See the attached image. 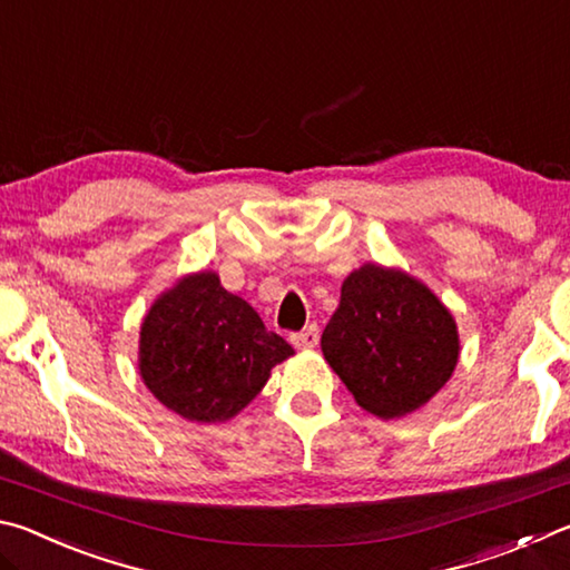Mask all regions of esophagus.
I'll return each mask as SVG.
<instances>
[{"label":"esophagus","instance_id":"34e87169","mask_svg":"<svg viewBox=\"0 0 570 570\" xmlns=\"http://www.w3.org/2000/svg\"><path fill=\"white\" fill-rule=\"evenodd\" d=\"M288 340H292L296 350H314V346L320 344V330H316V326H308V330L292 334Z\"/></svg>","mask_w":570,"mask_h":570}]
</instances>
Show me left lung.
Masks as SVG:
<instances>
[{
  "instance_id": "1",
  "label": "left lung",
  "mask_w": 570,
  "mask_h": 570,
  "mask_svg": "<svg viewBox=\"0 0 570 570\" xmlns=\"http://www.w3.org/2000/svg\"><path fill=\"white\" fill-rule=\"evenodd\" d=\"M322 352L362 410L397 420L450 382L460 334L428 284L402 268L362 264L342 282Z\"/></svg>"
}]
</instances>
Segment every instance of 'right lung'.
Here are the masks:
<instances>
[{"label": "right lung", "instance_id": "obj_1", "mask_svg": "<svg viewBox=\"0 0 570 570\" xmlns=\"http://www.w3.org/2000/svg\"><path fill=\"white\" fill-rule=\"evenodd\" d=\"M292 344L266 332L244 298L216 272L180 276L140 324V380L163 407L188 422H226L264 390Z\"/></svg>", "mask_w": 570, "mask_h": 570}]
</instances>
